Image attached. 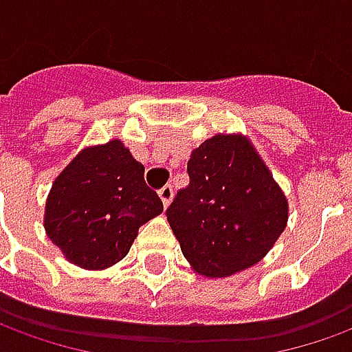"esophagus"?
<instances>
[{
	"label": "esophagus",
	"mask_w": 352,
	"mask_h": 352,
	"mask_svg": "<svg viewBox=\"0 0 352 352\" xmlns=\"http://www.w3.org/2000/svg\"><path fill=\"white\" fill-rule=\"evenodd\" d=\"M159 197H161L162 205H164V207H168V205H170L172 197H174V188H172L170 184L162 186L161 190H159Z\"/></svg>",
	"instance_id": "obj_1"
}]
</instances>
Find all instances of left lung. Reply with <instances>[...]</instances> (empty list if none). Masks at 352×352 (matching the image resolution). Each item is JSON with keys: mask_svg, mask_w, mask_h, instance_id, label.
I'll use <instances>...</instances> for the list:
<instances>
[{"mask_svg": "<svg viewBox=\"0 0 352 352\" xmlns=\"http://www.w3.org/2000/svg\"><path fill=\"white\" fill-rule=\"evenodd\" d=\"M190 186L166 218L182 253L207 278L256 264L287 224V199L245 135L218 134L193 149Z\"/></svg>", "mask_w": 352, "mask_h": 352, "instance_id": "8db88e82", "label": "left lung"}]
</instances>
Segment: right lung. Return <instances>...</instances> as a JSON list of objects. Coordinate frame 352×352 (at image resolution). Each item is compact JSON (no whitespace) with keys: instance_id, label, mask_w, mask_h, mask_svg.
<instances>
[{"instance_id":"add662e5","label":"right lung","mask_w":352,"mask_h":352,"mask_svg":"<svg viewBox=\"0 0 352 352\" xmlns=\"http://www.w3.org/2000/svg\"><path fill=\"white\" fill-rule=\"evenodd\" d=\"M144 164L120 140L86 147L51 186L43 226L70 263L103 270L122 261L140 226L162 212Z\"/></svg>"}]
</instances>
